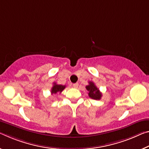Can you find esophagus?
I'll list each match as a JSON object with an SVG mask.
<instances>
[{
  "instance_id": "esophagus-1",
  "label": "esophagus",
  "mask_w": 149,
  "mask_h": 149,
  "mask_svg": "<svg viewBox=\"0 0 149 149\" xmlns=\"http://www.w3.org/2000/svg\"><path fill=\"white\" fill-rule=\"evenodd\" d=\"M78 86H79V84L77 83H75V84H73V87H74V88H77V87H78Z\"/></svg>"
}]
</instances>
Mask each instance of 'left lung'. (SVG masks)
I'll list each match as a JSON object with an SVG mask.
<instances>
[{"mask_svg":"<svg viewBox=\"0 0 149 149\" xmlns=\"http://www.w3.org/2000/svg\"><path fill=\"white\" fill-rule=\"evenodd\" d=\"M87 91H89V97L93 100H101L102 93H101L100 89L96 87L95 84L92 81L89 82V85L86 87Z\"/></svg>","mask_w":149,"mask_h":149,"instance_id":"left-lung-1","label":"left lung"}]
</instances>
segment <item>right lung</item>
Here are the masks:
<instances>
[{"label":"right lung","mask_w":149,"mask_h":149,"mask_svg":"<svg viewBox=\"0 0 149 149\" xmlns=\"http://www.w3.org/2000/svg\"><path fill=\"white\" fill-rule=\"evenodd\" d=\"M65 88V86L58 85L56 83H54V86L52 87L51 93L52 94H56L57 93H61L63 89Z\"/></svg>","instance_id":"right-lung-1"}]
</instances>
